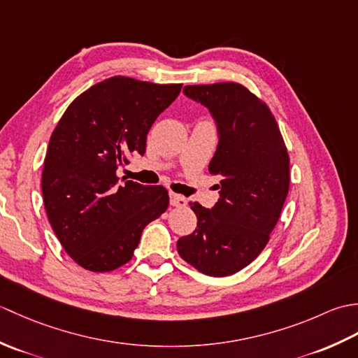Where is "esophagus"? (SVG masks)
Here are the masks:
<instances>
[{
	"mask_svg": "<svg viewBox=\"0 0 358 358\" xmlns=\"http://www.w3.org/2000/svg\"><path fill=\"white\" fill-rule=\"evenodd\" d=\"M169 199H171V206H173V208H185L186 204H187L185 196H181V195H178V194L171 192Z\"/></svg>",
	"mask_w": 358,
	"mask_h": 358,
	"instance_id": "1",
	"label": "esophagus"
}]
</instances>
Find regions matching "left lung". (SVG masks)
<instances>
[{
  "label": "left lung",
  "instance_id": "1",
  "mask_svg": "<svg viewBox=\"0 0 358 358\" xmlns=\"http://www.w3.org/2000/svg\"><path fill=\"white\" fill-rule=\"evenodd\" d=\"M183 94L215 121L218 146L209 172L220 175L222 191L212 209L191 203L199 223L177 249L206 275H232L268 245L289 191V155L269 108L245 86H186Z\"/></svg>",
  "mask_w": 358,
  "mask_h": 358
}]
</instances>
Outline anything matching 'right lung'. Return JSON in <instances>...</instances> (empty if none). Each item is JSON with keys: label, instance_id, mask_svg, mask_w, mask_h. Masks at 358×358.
<instances>
[{"label": "right lung", "instance_id": "obj_1", "mask_svg": "<svg viewBox=\"0 0 358 358\" xmlns=\"http://www.w3.org/2000/svg\"><path fill=\"white\" fill-rule=\"evenodd\" d=\"M181 85L112 77L75 98L53 131L43 200L53 232L81 268L109 272L134 255L141 232L169 206L163 186L118 178L127 157L146 152L149 129Z\"/></svg>", "mask_w": 358, "mask_h": 358}]
</instances>
